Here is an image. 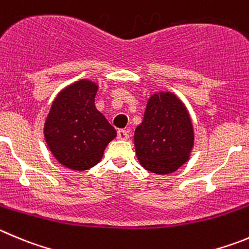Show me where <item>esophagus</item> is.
Segmentation results:
<instances>
[{
	"mask_svg": "<svg viewBox=\"0 0 249 249\" xmlns=\"http://www.w3.org/2000/svg\"><path fill=\"white\" fill-rule=\"evenodd\" d=\"M118 139H119V140H127V139H129V132H127V130H118Z\"/></svg>",
	"mask_w": 249,
	"mask_h": 249,
	"instance_id": "1",
	"label": "esophagus"
}]
</instances>
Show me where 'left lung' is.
Returning a JSON list of instances; mask_svg holds the SVG:
<instances>
[{"mask_svg": "<svg viewBox=\"0 0 249 249\" xmlns=\"http://www.w3.org/2000/svg\"><path fill=\"white\" fill-rule=\"evenodd\" d=\"M134 142L145 169L157 174L177 171L188 161L194 143L193 124L184 104L169 92L151 96Z\"/></svg>", "mask_w": 249, "mask_h": 249, "instance_id": "obj_1", "label": "left lung"}]
</instances>
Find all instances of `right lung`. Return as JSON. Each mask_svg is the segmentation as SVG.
I'll return each instance as SVG.
<instances>
[{
	"label": "right lung",
	"mask_w": 249,
	"mask_h": 249,
	"mask_svg": "<svg viewBox=\"0 0 249 249\" xmlns=\"http://www.w3.org/2000/svg\"><path fill=\"white\" fill-rule=\"evenodd\" d=\"M98 86L81 80L62 89L53 102L44 125L46 143L65 167L86 171L103 157L107 145L117 131L97 110Z\"/></svg>",
	"instance_id": "obj_1"
}]
</instances>
